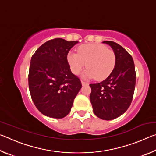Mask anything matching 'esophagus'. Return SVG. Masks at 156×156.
<instances>
[{
    "mask_svg": "<svg viewBox=\"0 0 156 156\" xmlns=\"http://www.w3.org/2000/svg\"><path fill=\"white\" fill-rule=\"evenodd\" d=\"M81 83H82V85H86V84H88V83H85V82H84L83 80L81 81Z\"/></svg>",
    "mask_w": 156,
    "mask_h": 156,
    "instance_id": "34e87169",
    "label": "esophagus"
}]
</instances>
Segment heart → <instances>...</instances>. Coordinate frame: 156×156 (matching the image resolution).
<instances>
[{"label":"heart","mask_w":156,"mask_h":156,"mask_svg":"<svg viewBox=\"0 0 156 156\" xmlns=\"http://www.w3.org/2000/svg\"><path fill=\"white\" fill-rule=\"evenodd\" d=\"M67 62L72 73L78 75L87 69L83 76L102 80L112 72L115 64V54L112 50L98 43L84 44L78 47V53L69 51L67 56Z\"/></svg>","instance_id":"1"}]
</instances>
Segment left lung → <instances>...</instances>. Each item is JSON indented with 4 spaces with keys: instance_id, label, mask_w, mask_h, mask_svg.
Wrapping results in <instances>:
<instances>
[{
    "instance_id": "8db88e82",
    "label": "left lung",
    "mask_w": 156,
    "mask_h": 156,
    "mask_svg": "<svg viewBox=\"0 0 156 156\" xmlns=\"http://www.w3.org/2000/svg\"><path fill=\"white\" fill-rule=\"evenodd\" d=\"M112 47L115 64L110 75L99 83L90 84V101L94 113L105 120L115 119L130 106L135 90L136 74L133 60L126 49L113 41H104Z\"/></svg>"
}]
</instances>
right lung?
Wrapping results in <instances>:
<instances>
[{
	"label": "right lung",
	"instance_id": "right-lung-1",
	"mask_svg": "<svg viewBox=\"0 0 156 156\" xmlns=\"http://www.w3.org/2000/svg\"><path fill=\"white\" fill-rule=\"evenodd\" d=\"M78 43L55 38L44 43L31 57L28 81L31 99L43 115L62 118L70 112L81 82L71 72L67 56Z\"/></svg>",
	"mask_w": 156,
	"mask_h": 156
}]
</instances>
